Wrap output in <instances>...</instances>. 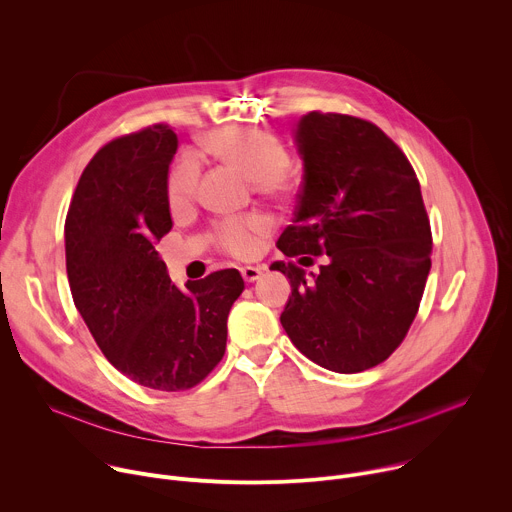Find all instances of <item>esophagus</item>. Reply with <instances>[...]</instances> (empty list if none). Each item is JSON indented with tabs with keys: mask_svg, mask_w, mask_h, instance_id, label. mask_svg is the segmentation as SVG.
Segmentation results:
<instances>
[{
	"mask_svg": "<svg viewBox=\"0 0 512 512\" xmlns=\"http://www.w3.org/2000/svg\"><path fill=\"white\" fill-rule=\"evenodd\" d=\"M261 273H263V267H241V275L247 283L257 281L261 277Z\"/></svg>",
	"mask_w": 512,
	"mask_h": 512,
	"instance_id": "1",
	"label": "esophagus"
}]
</instances>
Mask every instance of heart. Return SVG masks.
Wrapping results in <instances>:
<instances>
[{
    "mask_svg": "<svg viewBox=\"0 0 512 512\" xmlns=\"http://www.w3.org/2000/svg\"><path fill=\"white\" fill-rule=\"evenodd\" d=\"M202 148L210 156L239 168L253 188L263 194H283L289 190L287 166L289 158L283 143L263 129L223 127L214 129L202 139ZM200 164L194 156H182L168 174L166 194L172 208L188 206L198 190ZM271 231L269 216L247 212L227 216L212 229L214 245L227 255L249 259L259 253L261 239Z\"/></svg>",
    "mask_w": 512,
    "mask_h": 512,
    "instance_id": "heart-1",
    "label": "heart"
}]
</instances>
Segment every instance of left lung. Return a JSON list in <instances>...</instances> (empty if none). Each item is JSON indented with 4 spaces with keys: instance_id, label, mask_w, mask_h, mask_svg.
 I'll use <instances>...</instances> for the list:
<instances>
[{
    "instance_id": "obj_1",
    "label": "left lung",
    "mask_w": 512,
    "mask_h": 512,
    "mask_svg": "<svg viewBox=\"0 0 512 512\" xmlns=\"http://www.w3.org/2000/svg\"><path fill=\"white\" fill-rule=\"evenodd\" d=\"M304 182L294 223L277 247L296 261L281 326L294 346L334 373L387 360L415 320L431 269V229L419 180L375 123L312 111L296 129ZM323 265L306 274L302 264Z\"/></svg>"
}]
</instances>
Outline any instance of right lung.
I'll return each instance as SVG.
<instances>
[{
  "label": "right lung",
  "mask_w": 512,
  "mask_h": 512,
  "mask_svg": "<svg viewBox=\"0 0 512 512\" xmlns=\"http://www.w3.org/2000/svg\"><path fill=\"white\" fill-rule=\"evenodd\" d=\"M176 150L166 123L105 143L64 223L70 294L97 346L137 385L168 393L196 387L221 362L245 289L237 269L180 289L154 247L172 229L166 182Z\"/></svg>",
  "instance_id": "obj_1"
}]
</instances>
